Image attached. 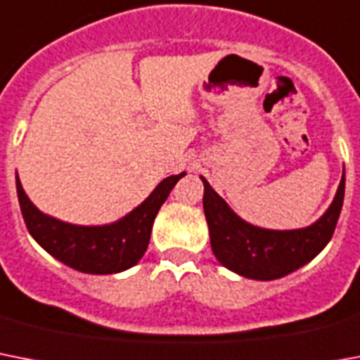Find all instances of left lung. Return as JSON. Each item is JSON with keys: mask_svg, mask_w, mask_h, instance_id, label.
I'll use <instances>...</instances> for the list:
<instances>
[{"mask_svg": "<svg viewBox=\"0 0 360 360\" xmlns=\"http://www.w3.org/2000/svg\"><path fill=\"white\" fill-rule=\"evenodd\" d=\"M204 184V215L210 229V243L215 258L230 271L255 281H275L295 271L318 257L329 243L340 217L346 176L342 174L333 202L320 219L304 229L271 230L247 223Z\"/></svg>", "mask_w": 360, "mask_h": 360, "instance_id": "1", "label": "left lung"}]
</instances>
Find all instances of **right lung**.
<instances>
[{"label": "right lung", "instance_id": "add662e5", "mask_svg": "<svg viewBox=\"0 0 360 360\" xmlns=\"http://www.w3.org/2000/svg\"><path fill=\"white\" fill-rule=\"evenodd\" d=\"M186 172L167 176L130 214L109 225H72L42 214L25 195L16 174L20 210L33 240L65 266L91 275L126 271L143 258L158 212Z\"/></svg>", "mask_w": 360, "mask_h": 360}]
</instances>
